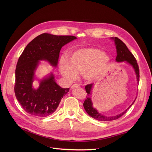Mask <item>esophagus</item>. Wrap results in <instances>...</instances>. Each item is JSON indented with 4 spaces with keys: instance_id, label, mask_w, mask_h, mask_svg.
Wrapping results in <instances>:
<instances>
[{
    "instance_id": "1",
    "label": "esophagus",
    "mask_w": 152,
    "mask_h": 152,
    "mask_svg": "<svg viewBox=\"0 0 152 152\" xmlns=\"http://www.w3.org/2000/svg\"><path fill=\"white\" fill-rule=\"evenodd\" d=\"M80 87V85L77 84H73V85L71 87V88L73 89V88H75V87Z\"/></svg>"
}]
</instances>
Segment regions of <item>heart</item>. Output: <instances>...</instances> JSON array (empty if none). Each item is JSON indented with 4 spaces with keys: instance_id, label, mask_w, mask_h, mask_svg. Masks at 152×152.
<instances>
[{
    "instance_id": "1",
    "label": "heart",
    "mask_w": 152,
    "mask_h": 152,
    "mask_svg": "<svg viewBox=\"0 0 152 152\" xmlns=\"http://www.w3.org/2000/svg\"><path fill=\"white\" fill-rule=\"evenodd\" d=\"M70 64L62 59L60 70L62 75L70 82L78 77V73H84V79L93 81L105 73L110 61L107 54L96 48L80 49L73 53L69 58Z\"/></svg>"
}]
</instances>
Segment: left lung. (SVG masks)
<instances>
[{
    "label": "left lung",
    "mask_w": 152,
    "mask_h": 152,
    "mask_svg": "<svg viewBox=\"0 0 152 152\" xmlns=\"http://www.w3.org/2000/svg\"><path fill=\"white\" fill-rule=\"evenodd\" d=\"M112 39L114 40L115 41V44L116 45V49H117V57L115 60L117 62H122V61H126L128 63H129L130 65L134 68V71L136 72V77H137V82H139L140 80V70H139V66L138 65H137V63L136 58L134 56H133V54L130 52V50L128 49L127 48L126 45L124 44L122 41L119 39L117 37H112ZM93 84H87L86 86L85 89L87 93V96H86V99H85L84 102V109L86 110V112L88 113L89 116L91 117L94 118V119L99 121H113V120H116V119L120 118L122 117L124 114H125L126 112L127 111V110L130 108L131 106L133 104V103H134L135 100L134 101V102L132 103L131 105H130V107H129L127 110H126L124 112L121 113V114L117 115L115 116H106L104 115H102L99 113L97 110H96L95 108H93V103H92V101L90 97V94H91V91L92 88H93Z\"/></svg>",
    "instance_id": "8db88e82"
}]
</instances>
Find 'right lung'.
Segmentation results:
<instances>
[{
  "mask_svg": "<svg viewBox=\"0 0 152 152\" xmlns=\"http://www.w3.org/2000/svg\"><path fill=\"white\" fill-rule=\"evenodd\" d=\"M72 35H54L44 33L26 45L16 65L15 93L22 108L33 116L45 117L57 109L69 88L63 89L54 80L53 74L41 80L37 89L32 87L34 72L39 60H46L56 66L61 48L76 39Z\"/></svg>",
  "mask_w": 152,
  "mask_h": 152,
  "instance_id": "obj_1",
  "label": "right lung"
}]
</instances>
